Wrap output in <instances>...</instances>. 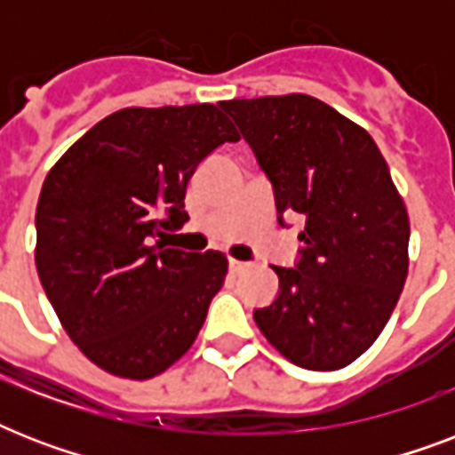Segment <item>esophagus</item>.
Wrapping results in <instances>:
<instances>
[{
    "instance_id": "34e87169",
    "label": "esophagus",
    "mask_w": 455,
    "mask_h": 455,
    "mask_svg": "<svg viewBox=\"0 0 455 455\" xmlns=\"http://www.w3.org/2000/svg\"><path fill=\"white\" fill-rule=\"evenodd\" d=\"M228 269H231V274H241V271L248 269V262H241V259H228Z\"/></svg>"
}]
</instances>
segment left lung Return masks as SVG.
Instances as JSON below:
<instances>
[{"instance_id": "left-lung-1", "label": "left lung", "mask_w": 455, "mask_h": 455, "mask_svg": "<svg viewBox=\"0 0 455 455\" xmlns=\"http://www.w3.org/2000/svg\"><path fill=\"white\" fill-rule=\"evenodd\" d=\"M255 151L278 221L304 220L298 269L274 267L278 298L255 309L295 366L338 371L373 345L409 274V212L363 127L307 94L220 103Z\"/></svg>"}]
</instances>
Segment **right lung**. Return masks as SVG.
Returning a JSON list of instances; mask_svg holds the SVG:
<instances>
[{"mask_svg": "<svg viewBox=\"0 0 455 455\" xmlns=\"http://www.w3.org/2000/svg\"><path fill=\"white\" fill-rule=\"evenodd\" d=\"M238 139L212 103L123 108L46 174L35 217L39 281L63 331L106 373L156 378L198 338L227 255L151 241L184 227L196 167Z\"/></svg>", "mask_w": 455, "mask_h": 455, "instance_id": "right-lung-1", "label": "right lung"}]
</instances>
